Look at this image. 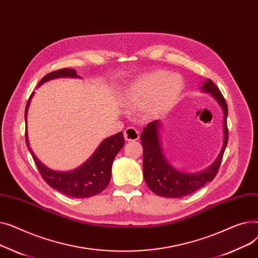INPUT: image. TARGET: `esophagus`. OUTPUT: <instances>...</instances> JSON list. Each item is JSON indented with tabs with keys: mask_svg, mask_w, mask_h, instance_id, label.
I'll list each match as a JSON object with an SVG mask.
<instances>
[{
	"mask_svg": "<svg viewBox=\"0 0 258 258\" xmlns=\"http://www.w3.org/2000/svg\"><path fill=\"white\" fill-rule=\"evenodd\" d=\"M139 137H140V133H139V131L136 127L128 126V127L125 128V131H124V138H125V140H127V141H136V140L139 139Z\"/></svg>",
	"mask_w": 258,
	"mask_h": 258,
	"instance_id": "1",
	"label": "esophagus"
}]
</instances>
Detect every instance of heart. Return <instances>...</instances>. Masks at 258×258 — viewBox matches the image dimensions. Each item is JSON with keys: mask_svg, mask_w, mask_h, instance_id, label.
I'll use <instances>...</instances> for the list:
<instances>
[{"mask_svg": "<svg viewBox=\"0 0 258 258\" xmlns=\"http://www.w3.org/2000/svg\"><path fill=\"white\" fill-rule=\"evenodd\" d=\"M183 89V81L178 75L166 71H154L136 79L127 92L126 103L134 108L147 105V112L158 114L171 105Z\"/></svg>", "mask_w": 258, "mask_h": 258, "instance_id": "obj_1", "label": "heart"}]
</instances>
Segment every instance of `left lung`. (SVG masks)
<instances>
[{
    "label": "left lung",
    "instance_id": "1",
    "mask_svg": "<svg viewBox=\"0 0 258 258\" xmlns=\"http://www.w3.org/2000/svg\"><path fill=\"white\" fill-rule=\"evenodd\" d=\"M204 92L212 94L224 111V144L221 154L214 163L204 171L185 173L174 169L162 153L159 139L160 122L155 120L148 123L140 136L143 147V175L144 180L153 192L164 198H182L190 195L207 183L211 182L218 173L224 152L228 143L227 116L228 106L219 88L211 79H207L202 86Z\"/></svg>",
    "mask_w": 258,
    "mask_h": 258
}]
</instances>
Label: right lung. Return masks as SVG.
Masks as SVG:
<instances>
[{
    "label": "right lung",
    "instance_id": "right-lung-1",
    "mask_svg": "<svg viewBox=\"0 0 258 258\" xmlns=\"http://www.w3.org/2000/svg\"><path fill=\"white\" fill-rule=\"evenodd\" d=\"M57 77H77V74L74 69L64 68V69L48 73L39 81L38 86L46 83V81L50 79ZM32 95L33 93L30 95L28 102H27L26 105V123L27 110H28ZM25 137L27 146H28V150L32 155L34 163L40 175H42V178L50 187L56 189L57 191L70 198H90L103 191L111 180L113 161L116 155L124 145L123 134L120 132L114 135V136L103 140L102 143L98 146L96 152L92 155V157L85 164L76 168L75 170L61 172L49 169L44 164L40 163L38 159L33 155L30 150L27 132L25 133Z\"/></svg>",
    "mask_w": 258,
    "mask_h": 258
}]
</instances>
